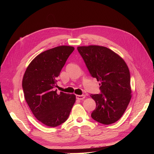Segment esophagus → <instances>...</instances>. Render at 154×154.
Here are the masks:
<instances>
[{
	"mask_svg": "<svg viewBox=\"0 0 154 154\" xmlns=\"http://www.w3.org/2000/svg\"><path fill=\"white\" fill-rule=\"evenodd\" d=\"M85 97V95H76V99H78V100H82L84 99Z\"/></svg>",
	"mask_w": 154,
	"mask_h": 154,
	"instance_id": "obj_1",
	"label": "esophagus"
}]
</instances>
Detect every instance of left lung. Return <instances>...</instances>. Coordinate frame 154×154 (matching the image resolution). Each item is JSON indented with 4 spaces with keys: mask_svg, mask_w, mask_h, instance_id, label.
<instances>
[{
    "mask_svg": "<svg viewBox=\"0 0 154 154\" xmlns=\"http://www.w3.org/2000/svg\"><path fill=\"white\" fill-rule=\"evenodd\" d=\"M77 49L91 76L100 82L101 94H91L96 104L92 118L104 125L116 122L122 118L132 97L127 63L118 54L103 46H80Z\"/></svg>",
    "mask_w": 154,
    "mask_h": 154,
    "instance_id": "8db88e82",
    "label": "left lung"
}]
</instances>
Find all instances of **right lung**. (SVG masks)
I'll return each mask as SVG.
<instances>
[{"instance_id": "obj_1", "label": "right lung", "mask_w": 154, "mask_h": 154, "mask_svg": "<svg viewBox=\"0 0 154 154\" xmlns=\"http://www.w3.org/2000/svg\"><path fill=\"white\" fill-rule=\"evenodd\" d=\"M74 50L61 45L44 51L32 60L22 80L25 100L35 117L48 127H55L67 119L76 96L57 94V78Z\"/></svg>"}]
</instances>
